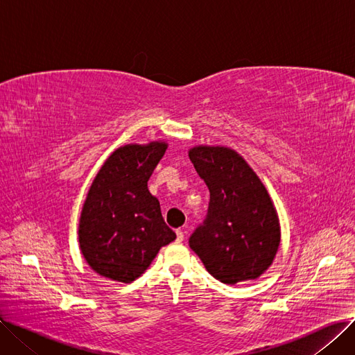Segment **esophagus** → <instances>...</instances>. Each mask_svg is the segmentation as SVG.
Instances as JSON below:
<instances>
[{"mask_svg":"<svg viewBox=\"0 0 355 355\" xmlns=\"http://www.w3.org/2000/svg\"><path fill=\"white\" fill-rule=\"evenodd\" d=\"M184 236H185V229H178L177 230V241H178V243L184 240Z\"/></svg>","mask_w":355,"mask_h":355,"instance_id":"obj_1","label":"esophagus"}]
</instances>
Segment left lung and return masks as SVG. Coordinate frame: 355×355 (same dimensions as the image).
Returning <instances> with one entry per match:
<instances>
[{
	"instance_id": "obj_1",
	"label": "left lung",
	"mask_w": 355,
	"mask_h": 355,
	"mask_svg": "<svg viewBox=\"0 0 355 355\" xmlns=\"http://www.w3.org/2000/svg\"><path fill=\"white\" fill-rule=\"evenodd\" d=\"M189 157L210 191L207 218L190 248L217 281H254L281 245V223L265 184L232 148L197 145Z\"/></svg>"
}]
</instances>
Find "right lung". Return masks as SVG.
Wrapping results in <instances>:
<instances>
[{
	"mask_svg": "<svg viewBox=\"0 0 355 355\" xmlns=\"http://www.w3.org/2000/svg\"><path fill=\"white\" fill-rule=\"evenodd\" d=\"M166 148L165 141L122 145L92 181L79 218V248L87 265L110 281L134 282L177 237L148 190Z\"/></svg>",
	"mask_w": 355,
	"mask_h": 355,
	"instance_id": "add662e5",
	"label": "right lung"
}]
</instances>
